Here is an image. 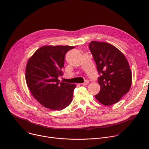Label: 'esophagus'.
I'll list each match as a JSON object with an SVG mask.
<instances>
[{"label":"esophagus","mask_w":149,"mask_h":149,"mask_svg":"<svg viewBox=\"0 0 149 149\" xmlns=\"http://www.w3.org/2000/svg\"><path fill=\"white\" fill-rule=\"evenodd\" d=\"M89 80H86V81H85L82 84V85H84V86H85V85H88V84H89Z\"/></svg>","instance_id":"esophagus-1"}]
</instances>
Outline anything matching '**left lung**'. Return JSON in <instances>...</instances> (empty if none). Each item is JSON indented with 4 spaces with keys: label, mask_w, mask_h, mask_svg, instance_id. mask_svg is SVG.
<instances>
[{
    "label": "left lung",
    "mask_w": 149,
    "mask_h": 149,
    "mask_svg": "<svg viewBox=\"0 0 149 149\" xmlns=\"http://www.w3.org/2000/svg\"><path fill=\"white\" fill-rule=\"evenodd\" d=\"M89 47L100 74V90L95 97L103 105L114 104L131 88L132 72L129 63L124 54L110 43L92 41Z\"/></svg>",
    "instance_id": "left-lung-1"
}]
</instances>
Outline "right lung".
Here are the masks:
<instances>
[{
    "mask_svg": "<svg viewBox=\"0 0 149 149\" xmlns=\"http://www.w3.org/2000/svg\"><path fill=\"white\" fill-rule=\"evenodd\" d=\"M71 46H43L29 58L25 80L32 96L43 106L61 110L71 103L75 84L59 82L66 53Z\"/></svg>",
    "mask_w": 149,
    "mask_h": 149,
    "instance_id": "obj_1",
    "label": "right lung"
}]
</instances>
